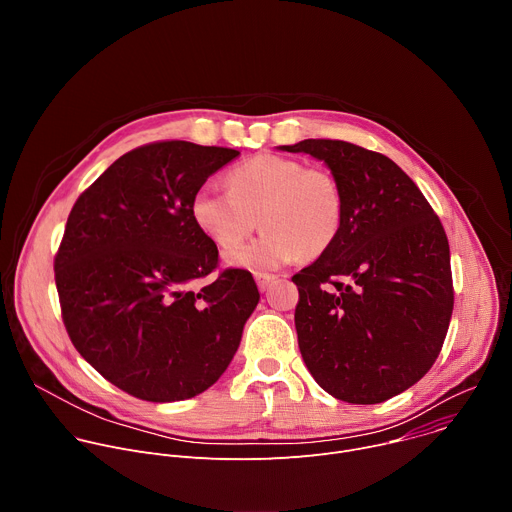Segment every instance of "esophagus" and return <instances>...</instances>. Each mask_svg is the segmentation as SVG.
I'll return each mask as SVG.
<instances>
[{
    "label": "esophagus",
    "instance_id": "34e87169",
    "mask_svg": "<svg viewBox=\"0 0 512 512\" xmlns=\"http://www.w3.org/2000/svg\"><path fill=\"white\" fill-rule=\"evenodd\" d=\"M275 279H277V275H273V273H261V271L255 273V281H257V285H259L261 291H265Z\"/></svg>",
    "mask_w": 512,
    "mask_h": 512
}]
</instances>
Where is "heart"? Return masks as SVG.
Masks as SVG:
<instances>
[{"mask_svg": "<svg viewBox=\"0 0 512 512\" xmlns=\"http://www.w3.org/2000/svg\"><path fill=\"white\" fill-rule=\"evenodd\" d=\"M229 189L204 184L192 198L198 229L216 245L231 247L257 225L259 239L227 249L225 261L251 271L277 269L300 255L318 257L338 239L344 194L332 172L304 162L259 154L229 172Z\"/></svg>", "mask_w": 512, "mask_h": 512, "instance_id": "obj_1", "label": "heart"}]
</instances>
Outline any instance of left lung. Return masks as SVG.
Segmentation results:
<instances>
[{
  "mask_svg": "<svg viewBox=\"0 0 512 512\" xmlns=\"http://www.w3.org/2000/svg\"><path fill=\"white\" fill-rule=\"evenodd\" d=\"M322 160L344 194L336 243L291 277L302 358L332 397L373 405L435 362L454 310L450 245L415 182L387 156L340 139L281 145Z\"/></svg>",
  "mask_w": 512,
  "mask_h": 512,
  "instance_id": "8db88e82",
  "label": "left lung"
}]
</instances>
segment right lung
Here are the masks:
<instances>
[{"label":"right lung","mask_w":512,"mask_h":512,"mask_svg":"<svg viewBox=\"0 0 512 512\" xmlns=\"http://www.w3.org/2000/svg\"><path fill=\"white\" fill-rule=\"evenodd\" d=\"M239 156L190 141L141 145L72 206L54 259L66 332L121 391L154 403L196 397L231 364L259 302L245 269L218 265L192 216L196 190Z\"/></svg>","instance_id":"right-lung-1"}]
</instances>
